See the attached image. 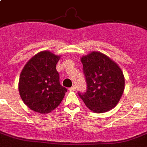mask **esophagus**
Listing matches in <instances>:
<instances>
[{"instance_id":"obj_1","label":"esophagus","mask_w":147,"mask_h":147,"mask_svg":"<svg viewBox=\"0 0 147 147\" xmlns=\"http://www.w3.org/2000/svg\"><path fill=\"white\" fill-rule=\"evenodd\" d=\"M69 91H75V90H76V86H72V87L69 89Z\"/></svg>"}]
</instances>
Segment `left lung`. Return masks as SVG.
Listing matches in <instances>:
<instances>
[{"label": "left lung", "mask_w": 147, "mask_h": 147, "mask_svg": "<svg viewBox=\"0 0 147 147\" xmlns=\"http://www.w3.org/2000/svg\"><path fill=\"white\" fill-rule=\"evenodd\" d=\"M87 89L78 92L89 109L103 113L114 108L124 91L123 72L112 59L99 52H92L81 58Z\"/></svg>", "instance_id": "8db88e82"}]
</instances>
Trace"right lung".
I'll return each instance as SVG.
<instances>
[{"label": "right lung", "mask_w": 147, "mask_h": 147, "mask_svg": "<svg viewBox=\"0 0 147 147\" xmlns=\"http://www.w3.org/2000/svg\"><path fill=\"white\" fill-rule=\"evenodd\" d=\"M61 56L42 51L33 56L21 71L18 89L29 109L41 114L58 107L67 89L60 84L56 64Z\"/></svg>", "instance_id": "1"}]
</instances>
